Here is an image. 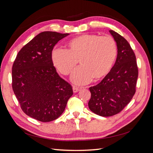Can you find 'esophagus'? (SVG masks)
<instances>
[{"label": "esophagus", "instance_id": "esophagus-1", "mask_svg": "<svg viewBox=\"0 0 153 153\" xmlns=\"http://www.w3.org/2000/svg\"><path fill=\"white\" fill-rule=\"evenodd\" d=\"M80 89H81V88L78 87H76V86H73V92H78V91H80Z\"/></svg>", "mask_w": 153, "mask_h": 153}]
</instances>
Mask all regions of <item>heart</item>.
<instances>
[{"label":"heart","mask_w":153,"mask_h":153,"mask_svg":"<svg viewBox=\"0 0 153 153\" xmlns=\"http://www.w3.org/2000/svg\"><path fill=\"white\" fill-rule=\"evenodd\" d=\"M69 50L55 48L52 61L64 75L71 73L80 61L81 66L73 71L71 80L83 85L106 76L113 66L117 57V45L112 37L95 34H82L68 42Z\"/></svg>","instance_id":"b5f03b06"}]
</instances>
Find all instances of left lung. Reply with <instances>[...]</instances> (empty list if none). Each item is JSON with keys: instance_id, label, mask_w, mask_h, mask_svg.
Here are the masks:
<instances>
[{"instance_id": "obj_1", "label": "left lung", "mask_w": 153, "mask_h": 153, "mask_svg": "<svg viewBox=\"0 0 153 153\" xmlns=\"http://www.w3.org/2000/svg\"><path fill=\"white\" fill-rule=\"evenodd\" d=\"M117 43L116 61L100 83L91 87L89 109L103 117L112 116L122 111L136 92L138 69L135 53L122 36L109 31Z\"/></svg>"}]
</instances>
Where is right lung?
Masks as SVG:
<instances>
[{"mask_svg":"<svg viewBox=\"0 0 153 153\" xmlns=\"http://www.w3.org/2000/svg\"><path fill=\"white\" fill-rule=\"evenodd\" d=\"M69 34L45 31L18 53L12 67V87L26 115L41 122L57 119L73 95L72 86L59 76L52 53Z\"/></svg>","mask_w":153,"mask_h":153,"instance_id":"right-lung-1","label":"right lung"}]
</instances>
